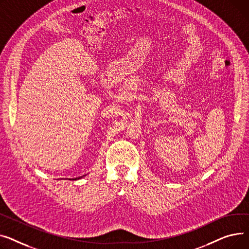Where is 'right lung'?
Returning <instances> with one entry per match:
<instances>
[{
  "mask_svg": "<svg viewBox=\"0 0 249 249\" xmlns=\"http://www.w3.org/2000/svg\"><path fill=\"white\" fill-rule=\"evenodd\" d=\"M83 176H81V177H78V178H74V179H71V180H78V179H81Z\"/></svg>",
  "mask_w": 249,
  "mask_h": 249,
  "instance_id": "add662e5",
  "label": "right lung"
}]
</instances>
